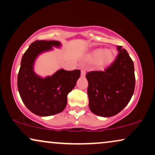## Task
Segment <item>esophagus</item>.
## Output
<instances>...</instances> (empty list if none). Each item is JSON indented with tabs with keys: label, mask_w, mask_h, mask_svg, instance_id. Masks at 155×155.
<instances>
[{
	"label": "esophagus",
	"mask_w": 155,
	"mask_h": 155,
	"mask_svg": "<svg viewBox=\"0 0 155 155\" xmlns=\"http://www.w3.org/2000/svg\"><path fill=\"white\" fill-rule=\"evenodd\" d=\"M81 76H82V77H84V76H86V71H84V69L81 70Z\"/></svg>",
	"instance_id": "34e87169"
}]
</instances>
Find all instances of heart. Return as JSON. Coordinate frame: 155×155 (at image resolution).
<instances>
[{
    "label": "heart",
    "mask_w": 155,
    "mask_h": 155,
    "mask_svg": "<svg viewBox=\"0 0 155 155\" xmlns=\"http://www.w3.org/2000/svg\"><path fill=\"white\" fill-rule=\"evenodd\" d=\"M86 58L88 61L96 63L100 69H104L114 63L116 58V52L111 48H97L89 52L86 56Z\"/></svg>",
    "instance_id": "heart-1"
}]
</instances>
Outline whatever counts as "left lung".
<instances>
[{
    "label": "left lung",
    "instance_id": "1",
    "mask_svg": "<svg viewBox=\"0 0 155 155\" xmlns=\"http://www.w3.org/2000/svg\"><path fill=\"white\" fill-rule=\"evenodd\" d=\"M116 60L104 71H91L86 77L89 83L87 94L92 113L99 117L116 115L130 102L134 94V63L120 46Z\"/></svg>",
    "mask_w": 155,
    "mask_h": 155
}]
</instances>
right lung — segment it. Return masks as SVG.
<instances>
[{
  "label": "right lung",
  "instance_id": "1",
  "mask_svg": "<svg viewBox=\"0 0 155 155\" xmlns=\"http://www.w3.org/2000/svg\"><path fill=\"white\" fill-rule=\"evenodd\" d=\"M57 41H36L23 55L18 74V89L25 107L41 117L61 112L67 104V95L76 86L81 71L58 70L52 76L41 77L34 71L36 58L43 53L60 48Z\"/></svg>",
  "mask_w": 155,
  "mask_h": 155
}]
</instances>
